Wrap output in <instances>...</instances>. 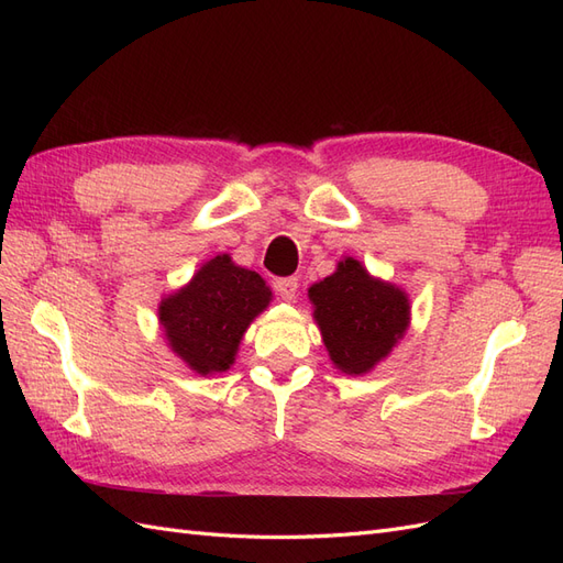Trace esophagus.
I'll return each mask as SVG.
<instances>
[{
    "label": "esophagus",
    "instance_id": "34e87169",
    "mask_svg": "<svg viewBox=\"0 0 563 563\" xmlns=\"http://www.w3.org/2000/svg\"><path fill=\"white\" fill-rule=\"evenodd\" d=\"M298 279L296 277H286V279H277L275 282V288H277V294H279V298L282 300H286V302H291L296 296H298Z\"/></svg>",
    "mask_w": 563,
    "mask_h": 563
}]
</instances>
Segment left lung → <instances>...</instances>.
Instances as JSON below:
<instances>
[{
	"instance_id": "left-lung-1",
	"label": "left lung",
	"mask_w": 563,
	"mask_h": 563,
	"mask_svg": "<svg viewBox=\"0 0 563 563\" xmlns=\"http://www.w3.org/2000/svg\"><path fill=\"white\" fill-rule=\"evenodd\" d=\"M312 317L331 364L345 376H366L385 362L411 323V300L401 286L373 277L354 258L308 288Z\"/></svg>"
}]
</instances>
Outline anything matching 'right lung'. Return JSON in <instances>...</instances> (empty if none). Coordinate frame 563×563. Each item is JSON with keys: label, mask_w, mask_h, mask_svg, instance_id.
Returning <instances> with one entry per match:
<instances>
[{"label": "right lung", "mask_w": 563, "mask_h": 563, "mask_svg": "<svg viewBox=\"0 0 563 563\" xmlns=\"http://www.w3.org/2000/svg\"><path fill=\"white\" fill-rule=\"evenodd\" d=\"M269 302L272 291L258 272L220 253L159 300L157 317L168 350L197 376L211 378L230 371L251 321Z\"/></svg>", "instance_id": "obj_1"}]
</instances>
